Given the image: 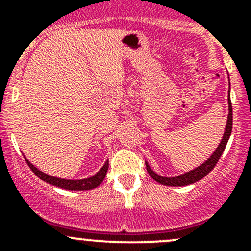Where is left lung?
Segmentation results:
<instances>
[{
	"label": "left lung",
	"instance_id": "1",
	"mask_svg": "<svg viewBox=\"0 0 251 251\" xmlns=\"http://www.w3.org/2000/svg\"><path fill=\"white\" fill-rule=\"evenodd\" d=\"M228 118H227V125H226V130H225L224 133V137H222L221 143L219 144V147L216 148V151H214L211 156L207 159L205 163L201 164V166H198L197 169L194 170L189 171V173H186L183 175H179V176L176 177H163V176H159L149 168L148 164L146 163V168L147 171H148L149 176L156 181L158 183L164 184V186H174V187H181V186H188V184L194 183V182L199 181L203 177L206 176L212 169L215 168V165L217 164L219 159L221 158L222 153H224L225 148H226V144L227 142L229 140V136H231L232 132V103L231 100H229V93H228Z\"/></svg>",
	"mask_w": 251,
	"mask_h": 251
}]
</instances>
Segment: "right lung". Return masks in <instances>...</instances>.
I'll return each instance as SVG.
<instances>
[{"mask_svg": "<svg viewBox=\"0 0 251 251\" xmlns=\"http://www.w3.org/2000/svg\"><path fill=\"white\" fill-rule=\"evenodd\" d=\"M25 161L29 165V168L31 169L32 173L36 175L39 178H41L42 181L47 182V183L52 184V186L59 187V188L63 189H69V191H88V189H93L96 187L100 186V183L104 179L105 175H107L108 168H109V163L108 160L105 161V164L103 165V168L98 171L95 176L90 177V178H85V179H64V178H58V177H53L50 176V175L42 173L40 171L39 169L35 168L26 158H25Z\"/></svg>", "mask_w": 251, "mask_h": 251, "instance_id": "obj_1", "label": "right lung"}]
</instances>
